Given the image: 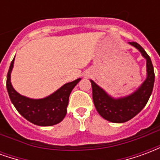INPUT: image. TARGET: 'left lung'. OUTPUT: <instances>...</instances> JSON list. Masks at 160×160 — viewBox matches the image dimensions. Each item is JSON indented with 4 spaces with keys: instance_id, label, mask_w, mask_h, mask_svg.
Instances as JSON below:
<instances>
[{
    "instance_id": "8db88e82",
    "label": "left lung",
    "mask_w": 160,
    "mask_h": 160,
    "mask_svg": "<svg viewBox=\"0 0 160 160\" xmlns=\"http://www.w3.org/2000/svg\"><path fill=\"white\" fill-rule=\"evenodd\" d=\"M128 43L136 48L147 61V78L134 92L125 97L113 98L93 80H90L96 110L105 120L116 123L128 122L141 112L151 96L154 84L155 75L151 58L139 43L135 42Z\"/></svg>"
}]
</instances>
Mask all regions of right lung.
<instances>
[{"instance_id": "obj_1", "label": "right lung", "mask_w": 160, "mask_h": 160, "mask_svg": "<svg viewBox=\"0 0 160 160\" xmlns=\"http://www.w3.org/2000/svg\"><path fill=\"white\" fill-rule=\"evenodd\" d=\"M14 58L9 67L7 76V89L11 102L23 118L38 126H52L61 122L67 114L68 99L73 87L80 82V78L68 82L58 90L43 98H31L16 92L11 83V73Z\"/></svg>"}]
</instances>
